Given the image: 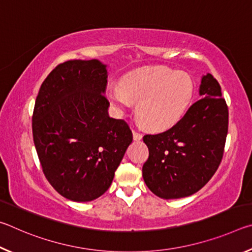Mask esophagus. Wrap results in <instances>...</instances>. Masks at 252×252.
Listing matches in <instances>:
<instances>
[{
	"label": "esophagus",
	"mask_w": 252,
	"mask_h": 252,
	"mask_svg": "<svg viewBox=\"0 0 252 252\" xmlns=\"http://www.w3.org/2000/svg\"><path fill=\"white\" fill-rule=\"evenodd\" d=\"M142 139V133H140V132L133 130V140L135 141H139V140Z\"/></svg>",
	"instance_id": "1"
}]
</instances>
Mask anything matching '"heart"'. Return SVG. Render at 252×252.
<instances>
[{"label": "heart", "mask_w": 252, "mask_h": 252, "mask_svg": "<svg viewBox=\"0 0 252 252\" xmlns=\"http://www.w3.org/2000/svg\"><path fill=\"white\" fill-rule=\"evenodd\" d=\"M193 82L187 73L168 66L135 70L122 79L121 84L109 88L108 94L117 108H130L138 103V114L143 125L153 130L167 129L180 120L193 96Z\"/></svg>", "instance_id": "b5f03b06"}]
</instances>
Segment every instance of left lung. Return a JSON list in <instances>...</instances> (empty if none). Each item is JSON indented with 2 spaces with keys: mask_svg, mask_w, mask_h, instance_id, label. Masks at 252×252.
Masks as SVG:
<instances>
[{
  "mask_svg": "<svg viewBox=\"0 0 252 252\" xmlns=\"http://www.w3.org/2000/svg\"><path fill=\"white\" fill-rule=\"evenodd\" d=\"M199 94L169 130L146 134L149 158L142 176L147 187L162 199H179L199 191L222 160L229 112L221 88L213 76L203 75Z\"/></svg>",
  "mask_w": 252,
  "mask_h": 252,
  "instance_id": "left-lung-1",
  "label": "left lung"
}]
</instances>
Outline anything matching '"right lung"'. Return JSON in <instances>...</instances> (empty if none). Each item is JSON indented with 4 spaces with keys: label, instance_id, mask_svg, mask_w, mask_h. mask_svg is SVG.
<instances>
[{
    "label": "right lung",
    "instance_id": "right-lung-1",
    "mask_svg": "<svg viewBox=\"0 0 252 252\" xmlns=\"http://www.w3.org/2000/svg\"><path fill=\"white\" fill-rule=\"evenodd\" d=\"M106 65L70 60L46 76L32 117L33 141L45 178L63 197L92 201L112 183L132 132L109 117Z\"/></svg>",
    "mask_w": 252,
    "mask_h": 252
}]
</instances>
